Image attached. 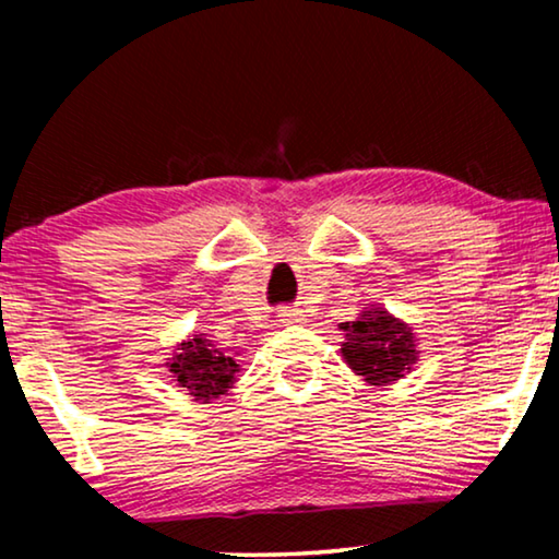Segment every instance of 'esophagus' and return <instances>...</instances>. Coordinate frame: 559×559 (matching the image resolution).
<instances>
[{
	"label": "esophagus",
	"instance_id": "1",
	"mask_svg": "<svg viewBox=\"0 0 559 559\" xmlns=\"http://www.w3.org/2000/svg\"><path fill=\"white\" fill-rule=\"evenodd\" d=\"M300 320H302V312H300V310H282V316H280V323H282V325L300 323Z\"/></svg>",
	"mask_w": 559,
	"mask_h": 559
}]
</instances>
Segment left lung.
<instances>
[{"mask_svg": "<svg viewBox=\"0 0 559 559\" xmlns=\"http://www.w3.org/2000/svg\"><path fill=\"white\" fill-rule=\"evenodd\" d=\"M338 328L343 361L369 386H392L419 361L415 331L381 305H369Z\"/></svg>", "mask_w": 559, "mask_h": 559, "instance_id": "8db88e82", "label": "left lung"}]
</instances>
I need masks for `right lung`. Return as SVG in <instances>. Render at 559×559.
I'll return each mask as SVG.
<instances>
[{"label": "right lung", "instance_id": "right-lung-1", "mask_svg": "<svg viewBox=\"0 0 559 559\" xmlns=\"http://www.w3.org/2000/svg\"><path fill=\"white\" fill-rule=\"evenodd\" d=\"M165 366L175 386H180L182 392L201 404L216 402L228 389H234L236 377L241 371L236 358L213 346L205 338V333H193L186 341H180Z\"/></svg>", "mask_w": 559, "mask_h": 559}]
</instances>
